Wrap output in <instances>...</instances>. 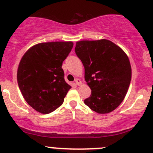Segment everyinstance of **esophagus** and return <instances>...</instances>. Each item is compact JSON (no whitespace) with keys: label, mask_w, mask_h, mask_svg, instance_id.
<instances>
[{"label":"esophagus","mask_w":153,"mask_h":153,"mask_svg":"<svg viewBox=\"0 0 153 153\" xmlns=\"http://www.w3.org/2000/svg\"><path fill=\"white\" fill-rule=\"evenodd\" d=\"M75 84L78 86H80L82 84V82H81V81L80 79H78V78H77V79H75Z\"/></svg>","instance_id":"obj_1"}]
</instances>
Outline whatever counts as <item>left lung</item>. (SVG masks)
Returning a JSON list of instances; mask_svg holds the SVG:
<instances>
[{
    "label": "left lung",
    "mask_w": 153,
    "mask_h": 153,
    "mask_svg": "<svg viewBox=\"0 0 153 153\" xmlns=\"http://www.w3.org/2000/svg\"><path fill=\"white\" fill-rule=\"evenodd\" d=\"M75 53L84 67V78L91 95L84 104L97 113L115 110L124 101L132 69L121 47L106 39L77 41Z\"/></svg>",
    "instance_id": "8db88e82"
}]
</instances>
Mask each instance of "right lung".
I'll list each match as a JSON object with an SVG mask.
<instances>
[{"label": "right lung", "instance_id": "right-lung-1", "mask_svg": "<svg viewBox=\"0 0 153 153\" xmlns=\"http://www.w3.org/2000/svg\"><path fill=\"white\" fill-rule=\"evenodd\" d=\"M72 47V41L40 43L23 55L17 72L18 86L37 112L50 113L64 102L71 86L64 80L61 67Z\"/></svg>", "mask_w": 153, "mask_h": 153}]
</instances>
